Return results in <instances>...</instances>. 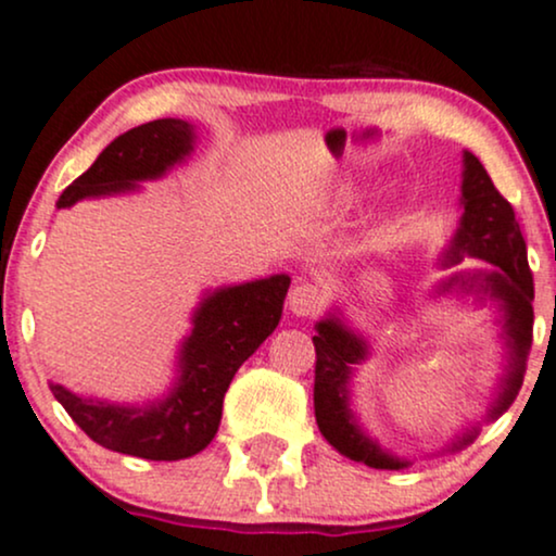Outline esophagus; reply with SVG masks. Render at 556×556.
Wrapping results in <instances>:
<instances>
[{
  "mask_svg": "<svg viewBox=\"0 0 556 556\" xmlns=\"http://www.w3.org/2000/svg\"><path fill=\"white\" fill-rule=\"evenodd\" d=\"M289 307L299 317H312L323 307V291L309 280H299L289 294Z\"/></svg>",
  "mask_w": 556,
  "mask_h": 556,
  "instance_id": "obj_1",
  "label": "esophagus"
}]
</instances>
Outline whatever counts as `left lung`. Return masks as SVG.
<instances>
[{
	"label": "left lung",
	"mask_w": 556,
	"mask_h": 556,
	"mask_svg": "<svg viewBox=\"0 0 556 556\" xmlns=\"http://www.w3.org/2000/svg\"><path fill=\"white\" fill-rule=\"evenodd\" d=\"M463 204V228L454 236L446 265H457L470 254V257L485 260L496 267L489 276H480V289L494 299H502L504 312H507V336L515 354L513 372H509L507 386L491 413L502 415L520 391L526 354L530 339H533V307H530L533 273H530L526 239H522L520 223L515 220L513 204L498 194L494 180L470 152H465ZM452 283H446V289ZM463 286L470 283L463 280ZM312 344H315V420L328 444L354 463H365L376 470H399L407 465L372 444L349 413L346 380L352 365L365 359V341L349 333L339 320H323L317 323V336H312ZM470 439L472 435H465L459 444H467Z\"/></svg>",
	"instance_id": "8db88e82"
}]
</instances>
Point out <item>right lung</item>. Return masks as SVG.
<instances>
[{
	"label": "right lung",
	"instance_id": "obj_1",
	"mask_svg": "<svg viewBox=\"0 0 556 556\" xmlns=\"http://www.w3.org/2000/svg\"><path fill=\"white\" fill-rule=\"evenodd\" d=\"M191 139L194 128L176 117L126 130L62 191L58 207H71L84 197L128 191L136 180L160 178L191 152ZM289 283V276H273L204 299L180 352L184 372L165 402L141 409L115 407L80 399L60 383H49V389L76 426L104 448L154 463L191 457L215 439L230 380L276 330Z\"/></svg>",
	"mask_w": 556,
	"mask_h": 556
}]
</instances>
